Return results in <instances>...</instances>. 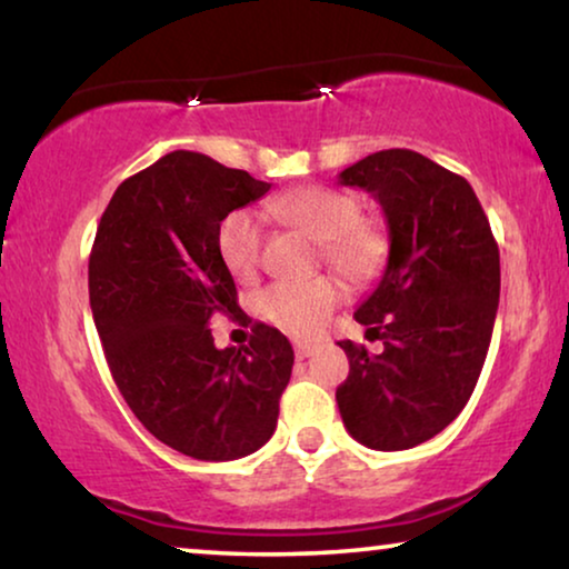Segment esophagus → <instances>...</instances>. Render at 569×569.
I'll list each match as a JSON object with an SVG mask.
<instances>
[{
  "label": "esophagus",
  "instance_id": "obj_1",
  "mask_svg": "<svg viewBox=\"0 0 569 569\" xmlns=\"http://www.w3.org/2000/svg\"><path fill=\"white\" fill-rule=\"evenodd\" d=\"M310 355H313V345H308V341H295V357H298V360H306Z\"/></svg>",
  "mask_w": 569,
  "mask_h": 569
}]
</instances>
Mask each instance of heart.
Returning a JSON list of instances; mask_svg holds the SVG:
<instances>
[{
    "label": "heart",
    "mask_w": 569,
    "mask_h": 569,
    "mask_svg": "<svg viewBox=\"0 0 569 569\" xmlns=\"http://www.w3.org/2000/svg\"><path fill=\"white\" fill-rule=\"evenodd\" d=\"M271 212L306 230L318 240L326 263L349 279L376 274L386 259L388 238L370 217H360V204L347 193L306 186L271 201ZM261 222L248 209H236L220 222L217 251L228 271L248 282L261 259ZM341 300V284L333 277H310L302 282H274L256 295V313L295 337H310Z\"/></svg>",
    "instance_id": "b5f03b06"
}]
</instances>
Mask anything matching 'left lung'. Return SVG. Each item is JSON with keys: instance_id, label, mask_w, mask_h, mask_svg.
<instances>
[{"instance_id": "8db88e82", "label": "left lung", "mask_w": 569, "mask_h": 569, "mask_svg": "<svg viewBox=\"0 0 569 569\" xmlns=\"http://www.w3.org/2000/svg\"><path fill=\"white\" fill-rule=\"evenodd\" d=\"M339 183L380 201L391 251L355 313L383 352L339 341L349 376L337 403L357 442L407 450L446 430L471 399L500 302V248L469 181L415 150L372 152Z\"/></svg>"}]
</instances>
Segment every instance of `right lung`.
I'll use <instances>...</instances> for the list:
<instances>
[{
	"label": "right lung",
	"instance_id": "add662e5",
	"mask_svg": "<svg viewBox=\"0 0 569 569\" xmlns=\"http://www.w3.org/2000/svg\"><path fill=\"white\" fill-rule=\"evenodd\" d=\"M269 189L176 150L116 189L90 251V308L123 401L160 442L199 461L259 450L290 383L295 355L282 331L253 323L248 345L217 349L209 329L240 310L217 230Z\"/></svg>",
	"mask_w": 569,
	"mask_h": 569
}]
</instances>
